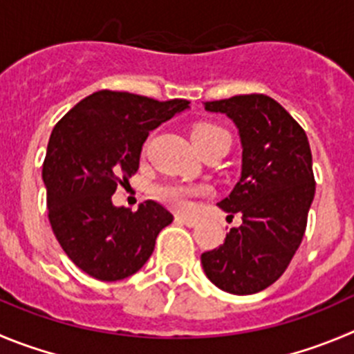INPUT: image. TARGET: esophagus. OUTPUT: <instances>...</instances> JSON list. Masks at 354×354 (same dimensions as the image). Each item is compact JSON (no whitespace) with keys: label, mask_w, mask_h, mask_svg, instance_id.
Instances as JSON below:
<instances>
[{"label":"esophagus","mask_w":354,"mask_h":354,"mask_svg":"<svg viewBox=\"0 0 354 354\" xmlns=\"http://www.w3.org/2000/svg\"><path fill=\"white\" fill-rule=\"evenodd\" d=\"M176 220L180 223H183V225L187 227H196L197 225V220L192 216H185V214H176Z\"/></svg>","instance_id":"34e87169"}]
</instances>
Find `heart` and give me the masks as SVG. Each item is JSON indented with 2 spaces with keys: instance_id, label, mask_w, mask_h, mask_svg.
Returning a JSON list of instances; mask_svg holds the SVG:
<instances>
[{
  "instance_id": "1",
  "label": "heart",
  "mask_w": 354,
  "mask_h": 354,
  "mask_svg": "<svg viewBox=\"0 0 354 354\" xmlns=\"http://www.w3.org/2000/svg\"><path fill=\"white\" fill-rule=\"evenodd\" d=\"M222 132H225L222 127L209 124V122H203V124H197L196 127L192 129L190 138H192L194 145H199L203 143V141L211 140V138H214L216 134H222ZM153 194L158 201H162V203L167 204V206L174 207V209L185 211L190 207L194 197L203 194V188L185 183H162L153 188Z\"/></svg>"
}]
</instances>
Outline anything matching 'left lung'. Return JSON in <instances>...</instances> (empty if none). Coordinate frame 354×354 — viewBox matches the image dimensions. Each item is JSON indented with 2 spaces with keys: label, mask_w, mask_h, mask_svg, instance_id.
<instances>
[{
  "label": "left lung",
  "mask_w": 354,
  "mask_h": 354,
  "mask_svg": "<svg viewBox=\"0 0 354 354\" xmlns=\"http://www.w3.org/2000/svg\"><path fill=\"white\" fill-rule=\"evenodd\" d=\"M204 108L225 113L239 131L241 178L218 206L243 214V223L201 262L220 290L252 295L281 277L302 243L316 190L311 148L295 118L269 95H234Z\"/></svg>",
  "instance_id": "8db88e82"
}]
</instances>
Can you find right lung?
<instances>
[{"mask_svg":"<svg viewBox=\"0 0 354 354\" xmlns=\"http://www.w3.org/2000/svg\"><path fill=\"white\" fill-rule=\"evenodd\" d=\"M187 108L185 99L99 91L55 124L41 173L48 220L66 255L88 276L118 281L138 272L173 222L155 201L131 211L113 206L111 196L140 167L150 131Z\"/></svg>","mask_w":354,"mask_h":354,"instance_id":"add662e5","label":"right lung"}]
</instances>
